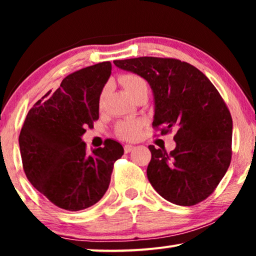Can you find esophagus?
Returning <instances> with one entry per match:
<instances>
[{"mask_svg": "<svg viewBox=\"0 0 256 256\" xmlns=\"http://www.w3.org/2000/svg\"><path fill=\"white\" fill-rule=\"evenodd\" d=\"M135 148V146H132V144H126L124 146V152H132V149H134Z\"/></svg>", "mask_w": 256, "mask_h": 256, "instance_id": "obj_1", "label": "esophagus"}]
</instances>
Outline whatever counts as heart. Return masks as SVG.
Instances as JSON below:
<instances>
[{
    "instance_id": "b5f03b06",
    "label": "heart",
    "mask_w": 256,
    "mask_h": 256,
    "mask_svg": "<svg viewBox=\"0 0 256 256\" xmlns=\"http://www.w3.org/2000/svg\"><path fill=\"white\" fill-rule=\"evenodd\" d=\"M121 86L124 87L126 93L132 98H134L140 90L148 88L146 82L141 76L136 74H124L118 79ZM102 101V96L100 98V104ZM143 127V121L140 118H126L118 122L115 127V134L126 141H132L140 138Z\"/></svg>"
}]
</instances>
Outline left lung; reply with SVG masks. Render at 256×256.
<instances>
[{
    "instance_id": "8db88e82",
    "label": "left lung",
    "mask_w": 256,
    "mask_h": 256,
    "mask_svg": "<svg viewBox=\"0 0 256 256\" xmlns=\"http://www.w3.org/2000/svg\"><path fill=\"white\" fill-rule=\"evenodd\" d=\"M144 78L155 98L152 127L174 130L176 148L152 152L146 176L168 202L192 206L214 192L232 160L233 121L218 90L194 66L174 58L114 60Z\"/></svg>"
}]
</instances>
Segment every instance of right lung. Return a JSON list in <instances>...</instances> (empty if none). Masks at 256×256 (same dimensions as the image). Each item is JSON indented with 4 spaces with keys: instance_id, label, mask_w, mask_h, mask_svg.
Segmentation results:
<instances>
[{
    "instance_id": "1",
    "label": "right lung",
    "mask_w": 256,
    "mask_h": 256,
    "mask_svg": "<svg viewBox=\"0 0 256 256\" xmlns=\"http://www.w3.org/2000/svg\"><path fill=\"white\" fill-rule=\"evenodd\" d=\"M112 72L110 62L88 66L62 79L28 113L20 134L24 172L52 204L68 211L92 206L106 194L114 163L124 148L106 140L88 152L82 141L99 118V100Z\"/></svg>"
}]
</instances>
